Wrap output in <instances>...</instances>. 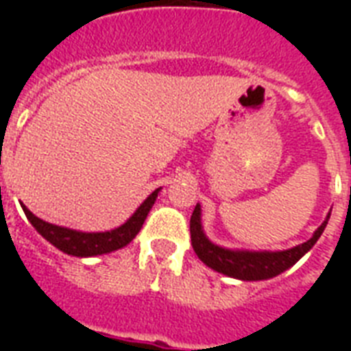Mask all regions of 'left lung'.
Here are the masks:
<instances>
[{
  "mask_svg": "<svg viewBox=\"0 0 351 351\" xmlns=\"http://www.w3.org/2000/svg\"><path fill=\"white\" fill-rule=\"evenodd\" d=\"M328 219L322 222L321 228L308 242L286 251H231L215 245L213 242L206 239L202 231L198 204L191 215L189 231H191L193 250L206 266L215 271L224 273L228 277L240 278V280H264V278L277 277L278 273L286 271L288 267H291L299 261L300 256L308 253L326 228Z\"/></svg>",
  "mask_w": 351,
  "mask_h": 351,
  "instance_id": "1",
  "label": "left lung"
}]
</instances>
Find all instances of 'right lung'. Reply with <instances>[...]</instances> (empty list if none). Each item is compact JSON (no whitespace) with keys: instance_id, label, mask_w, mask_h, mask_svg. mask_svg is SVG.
<instances>
[{"instance_id":"obj_1","label":"right lung","mask_w":351,"mask_h":351,"mask_svg":"<svg viewBox=\"0 0 351 351\" xmlns=\"http://www.w3.org/2000/svg\"><path fill=\"white\" fill-rule=\"evenodd\" d=\"M158 191L160 189H154L125 224L117 228V230L106 231V233H82V231L67 230V228H62V226L49 224L45 220L38 219L36 215L30 213L25 206H21V208H23L30 224L36 228V231L43 239L49 240L52 245H56L60 251L73 256H95L120 250L136 237L138 231L142 230V224L147 219V213L153 208L154 200L158 197Z\"/></svg>"}]
</instances>
